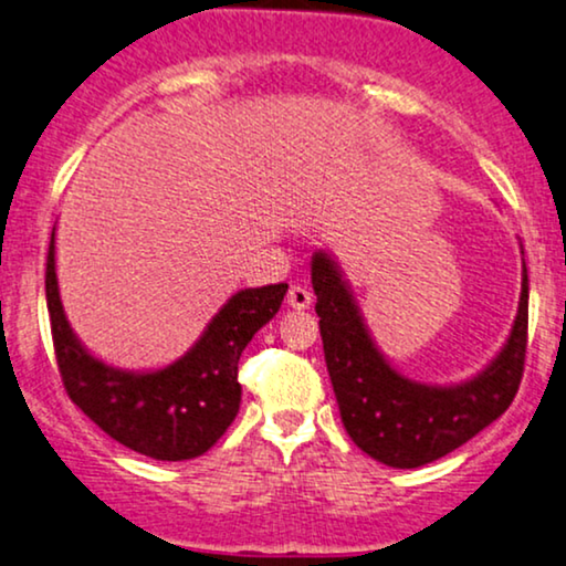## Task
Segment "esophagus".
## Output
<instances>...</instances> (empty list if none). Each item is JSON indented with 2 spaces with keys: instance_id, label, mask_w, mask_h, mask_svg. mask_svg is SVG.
<instances>
[{
  "instance_id": "34e87169",
  "label": "esophagus",
  "mask_w": 566,
  "mask_h": 566,
  "mask_svg": "<svg viewBox=\"0 0 566 566\" xmlns=\"http://www.w3.org/2000/svg\"><path fill=\"white\" fill-rule=\"evenodd\" d=\"M311 303H313V292L303 287V284H292L287 292V305L295 307V311H305Z\"/></svg>"
}]
</instances>
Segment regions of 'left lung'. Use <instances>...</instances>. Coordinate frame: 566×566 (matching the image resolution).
<instances>
[{"label":"left lung","mask_w":566,"mask_h":566,"mask_svg":"<svg viewBox=\"0 0 566 566\" xmlns=\"http://www.w3.org/2000/svg\"><path fill=\"white\" fill-rule=\"evenodd\" d=\"M324 357L349 439L389 468H420L454 452L517 395L527 353V271L517 321L502 355L473 381L436 389L389 368L326 253L313 255Z\"/></svg>","instance_id":"obj_1"}]
</instances>
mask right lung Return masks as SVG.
I'll use <instances>...</instances> for the list:
<instances>
[{
	"mask_svg": "<svg viewBox=\"0 0 566 566\" xmlns=\"http://www.w3.org/2000/svg\"><path fill=\"white\" fill-rule=\"evenodd\" d=\"M287 282L232 295L188 355L154 374L114 370L81 347L64 321L54 274V234L46 255V307L64 391L106 436L133 452L177 462L209 452L240 410L242 349L282 305Z\"/></svg>",
	"mask_w": 566,
	"mask_h": 566,
	"instance_id": "add662e5",
	"label": "right lung"
}]
</instances>
